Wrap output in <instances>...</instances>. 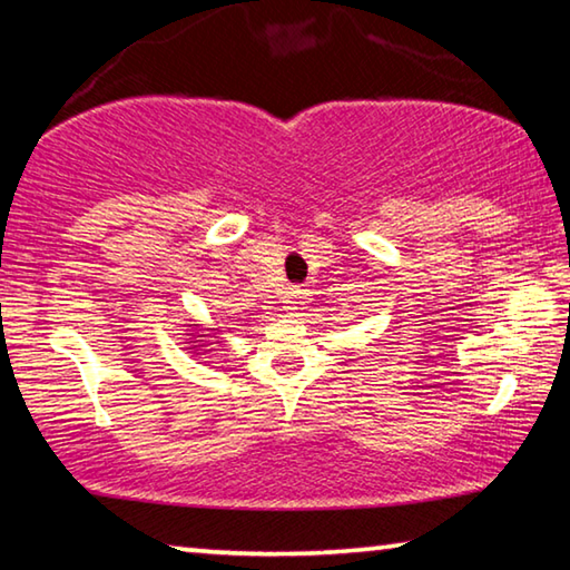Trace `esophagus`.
Segmentation results:
<instances>
[{"instance_id":"obj_1","label":"esophagus","mask_w":570,"mask_h":570,"mask_svg":"<svg viewBox=\"0 0 570 570\" xmlns=\"http://www.w3.org/2000/svg\"><path fill=\"white\" fill-rule=\"evenodd\" d=\"M306 298H308V292H306V288H292V292H288V296H286V308H288V312H296V308L298 306H302L304 302H306Z\"/></svg>"}]
</instances>
